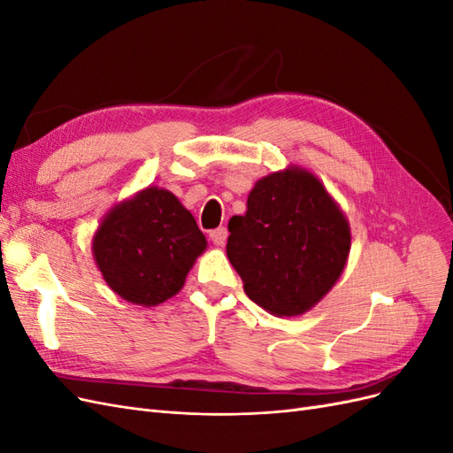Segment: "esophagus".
Listing matches in <instances>:
<instances>
[{
    "mask_svg": "<svg viewBox=\"0 0 453 453\" xmlns=\"http://www.w3.org/2000/svg\"><path fill=\"white\" fill-rule=\"evenodd\" d=\"M210 238H211V242H213L215 245H225L226 238H228V230H226L225 226H219V228H215V230L210 232Z\"/></svg>",
    "mask_w": 453,
    "mask_h": 453,
    "instance_id": "34e87169",
    "label": "esophagus"
}]
</instances>
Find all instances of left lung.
Returning <instances> with one entry per match:
<instances>
[{"label":"left lung","mask_w":453,"mask_h":453,"mask_svg":"<svg viewBox=\"0 0 453 453\" xmlns=\"http://www.w3.org/2000/svg\"><path fill=\"white\" fill-rule=\"evenodd\" d=\"M226 255L243 291L273 315H300L331 291L349 255L344 213L318 177L289 168L257 181L228 221Z\"/></svg>","instance_id":"obj_1"}]
</instances>
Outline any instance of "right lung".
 <instances>
[{
	"mask_svg": "<svg viewBox=\"0 0 453 453\" xmlns=\"http://www.w3.org/2000/svg\"><path fill=\"white\" fill-rule=\"evenodd\" d=\"M205 236L170 190L149 187L107 213L92 251L104 280L128 303L157 306L181 289Z\"/></svg>",
	"mask_w": 453,
	"mask_h": 453,
	"instance_id": "obj_1",
	"label": "right lung"
}]
</instances>
